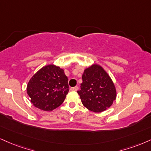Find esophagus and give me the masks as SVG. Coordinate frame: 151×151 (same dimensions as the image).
I'll return each instance as SVG.
<instances>
[{
  "label": "esophagus",
  "instance_id": "esophagus-1",
  "mask_svg": "<svg viewBox=\"0 0 151 151\" xmlns=\"http://www.w3.org/2000/svg\"><path fill=\"white\" fill-rule=\"evenodd\" d=\"M71 91H77L78 90V87L77 86H75V87H72V88H70Z\"/></svg>",
  "mask_w": 151,
  "mask_h": 151
}]
</instances>
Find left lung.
Segmentation results:
<instances>
[{
  "mask_svg": "<svg viewBox=\"0 0 151 151\" xmlns=\"http://www.w3.org/2000/svg\"><path fill=\"white\" fill-rule=\"evenodd\" d=\"M81 90L77 93L85 108L94 112L106 110L117 97L115 84L108 72L100 65L86 68L82 74Z\"/></svg>",
  "mask_w": 151,
  "mask_h": 151,
  "instance_id": "1",
  "label": "left lung"
}]
</instances>
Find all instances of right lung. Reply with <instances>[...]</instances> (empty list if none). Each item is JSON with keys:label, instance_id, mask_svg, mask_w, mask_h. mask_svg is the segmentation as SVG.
<instances>
[{"label": "right lung", "instance_id": "right-lung-1", "mask_svg": "<svg viewBox=\"0 0 151 151\" xmlns=\"http://www.w3.org/2000/svg\"><path fill=\"white\" fill-rule=\"evenodd\" d=\"M27 92L34 107L43 111H52L63 103L68 93V77L59 66L47 65L29 79Z\"/></svg>", "mask_w": 151, "mask_h": 151}]
</instances>
